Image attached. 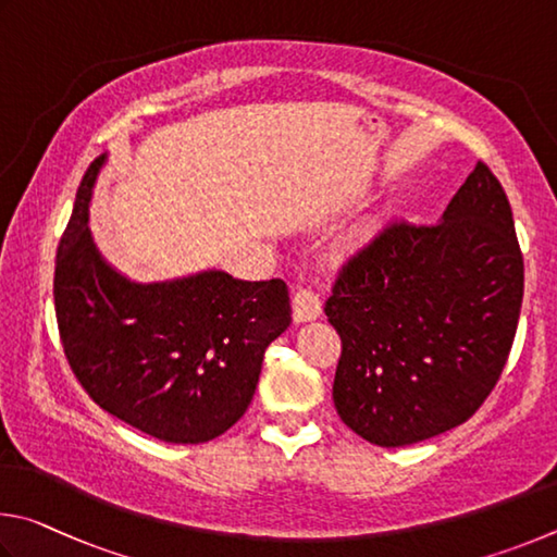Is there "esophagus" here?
I'll list each match as a JSON object with an SVG mask.
<instances>
[{"instance_id": "esophagus-1", "label": "esophagus", "mask_w": 557, "mask_h": 557, "mask_svg": "<svg viewBox=\"0 0 557 557\" xmlns=\"http://www.w3.org/2000/svg\"><path fill=\"white\" fill-rule=\"evenodd\" d=\"M290 306H294L296 323H310V320H315V318H320V313H323V304H320V298L310 288L296 290Z\"/></svg>"}]
</instances>
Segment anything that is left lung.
<instances>
[{
    "mask_svg": "<svg viewBox=\"0 0 557 557\" xmlns=\"http://www.w3.org/2000/svg\"><path fill=\"white\" fill-rule=\"evenodd\" d=\"M521 300L511 205L480 161L441 222H386L339 271L325 315L343 423L382 447L465 423L499 382Z\"/></svg>",
    "mask_w": 557,
    "mask_h": 557,
    "instance_id": "1",
    "label": "left lung"
}]
</instances>
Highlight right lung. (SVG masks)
<instances>
[{
    "instance_id": "1",
    "label": "right lung",
    "mask_w": 557,
    "mask_h": 557,
    "mask_svg": "<svg viewBox=\"0 0 557 557\" xmlns=\"http://www.w3.org/2000/svg\"><path fill=\"white\" fill-rule=\"evenodd\" d=\"M90 163L55 253L63 352L92 401L163 443L198 445L239 421L267 347L290 325L281 278L242 281L220 269L139 284L107 261L87 227Z\"/></svg>"
}]
</instances>
